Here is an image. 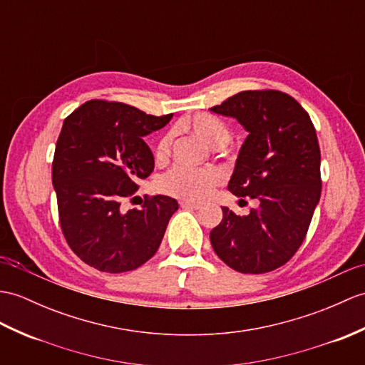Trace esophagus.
I'll return each instance as SVG.
<instances>
[{"instance_id": "obj_1", "label": "esophagus", "mask_w": 365, "mask_h": 365, "mask_svg": "<svg viewBox=\"0 0 365 365\" xmlns=\"http://www.w3.org/2000/svg\"><path fill=\"white\" fill-rule=\"evenodd\" d=\"M180 207H182V208H186V210H199L202 205H200V203H194V202H186V200H183V202H180Z\"/></svg>"}]
</instances>
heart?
I'll return each mask as SVG.
<instances>
[{"mask_svg":"<svg viewBox=\"0 0 365 365\" xmlns=\"http://www.w3.org/2000/svg\"><path fill=\"white\" fill-rule=\"evenodd\" d=\"M177 130L190 132L196 135L211 149H222L232 138L230 127L219 118L208 113H196L192 116L182 118L175 125ZM173 132L163 133L155 144V160L165 163L171 155ZM225 175L217 168L190 169L177 166L166 173L158 182V188L168 196L182 199L186 202H202L211 196L219 185L224 183Z\"/></svg>","mask_w":365,"mask_h":365,"instance_id":"obj_1","label":"heart"}]
</instances>
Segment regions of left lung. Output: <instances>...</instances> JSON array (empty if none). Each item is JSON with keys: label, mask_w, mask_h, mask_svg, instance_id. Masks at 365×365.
Masks as SVG:
<instances>
[{"label": "left lung", "mask_w": 365, "mask_h": 365, "mask_svg": "<svg viewBox=\"0 0 365 365\" xmlns=\"http://www.w3.org/2000/svg\"><path fill=\"white\" fill-rule=\"evenodd\" d=\"M210 110L236 118L249 132L228 190L258 200L245 216L224 207L221 224L210 233L211 245L241 274L270 272L299 250L320 199L314 124L297 101L278 90L241 91Z\"/></svg>", "instance_id": "8db88e82"}]
</instances>
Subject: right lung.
<instances>
[{"label":"right lung","mask_w":365,"mask_h":365,"mask_svg":"<svg viewBox=\"0 0 365 365\" xmlns=\"http://www.w3.org/2000/svg\"><path fill=\"white\" fill-rule=\"evenodd\" d=\"M171 118L106 99L88 101L65 118L53 160L58 221L71 250L101 272H129L154 257L179 208L162 194L140 208L123 207L154 171L143 137Z\"/></svg>","instance_id":"right-lung-1"}]
</instances>
